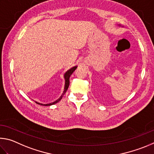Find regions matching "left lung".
<instances>
[{
	"mask_svg": "<svg viewBox=\"0 0 154 154\" xmlns=\"http://www.w3.org/2000/svg\"><path fill=\"white\" fill-rule=\"evenodd\" d=\"M118 26H121L120 24H118ZM122 27H123V26H122Z\"/></svg>",
	"mask_w": 154,
	"mask_h": 154,
	"instance_id": "8db88e82",
	"label": "left lung"
}]
</instances>
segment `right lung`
I'll use <instances>...</instances> for the list:
<instances>
[{
    "label": "right lung",
    "instance_id": "1",
    "mask_svg": "<svg viewBox=\"0 0 154 154\" xmlns=\"http://www.w3.org/2000/svg\"><path fill=\"white\" fill-rule=\"evenodd\" d=\"M78 66H74L72 67V68H70L69 69L67 70V71L65 73L64 75H63V77H64V79H65V86H64V90H63V93L61 94V95L60 96V97H59L58 99H57L56 101L52 102V103H47V104H43V103H38V102L37 101H35L36 102V103L39 104V105H41V106H52V105H54L55 104L57 103H58V102L61 100V99H62V97H63V96L64 95V94L66 93V92L67 90V88H68L69 87V77L70 75H71L73 72H74L75 69H76Z\"/></svg>",
    "mask_w": 154,
    "mask_h": 154
}]
</instances>
